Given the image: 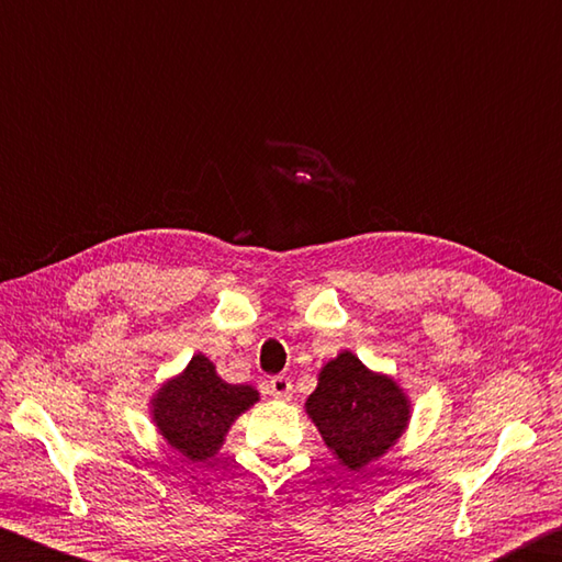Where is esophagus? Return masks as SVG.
<instances>
[{
    "instance_id": "34e87169",
    "label": "esophagus",
    "mask_w": 562,
    "mask_h": 562,
    "mask_svg": "<svg viewBox=\"0 0 562 562\" xmlns=\"http://www.w3.org/2000/svg\"><path fill=\"white\" fill-rule=\"evenodd\" d=\"M269 392H271L273 400H291V395H293L291 380L283 378V375L271 378V380H269Z\"/></svg>"
}]
</instances>
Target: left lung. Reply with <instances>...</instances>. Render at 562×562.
I'll return each mask as SVG.
<instances>
[{
  "label": "left lung",
  "mask_w": 562,
  "mask_h": 562,
  "mask_svg": "<svg viewBox=\"0 0 562 562\" xmlns=\"http://www.w3.org/2000/svg\"><path fill=\"white\" fill-rule=\"evenodd\" d=\"M306 415L333 457L360 471L397 445L409 427L412 405L395 378L370 370L356 352L342 350L321 368Z\"/></svg>",
  "instance_id": "obj_1"
}]
</instances>
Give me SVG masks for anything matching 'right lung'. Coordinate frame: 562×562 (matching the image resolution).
<instances>
[{
  "label": "right lung",
  "instance_id": "obj_1",
  "mask_svg": "<svg viewBox=\"0 0 562 562\" xmlns=\"http://www.w3.org/2000/svg\"><path fill=\"white\" fill-rule=\"evenodd\" d=\"M259 402L251 385H229L214 362L196 352L180 375L162 382L150 400V417L167 445L190 461H204L222 449L226 431Z\"/></svg>",
  "mask_w": 562,
  "mask_h": 562
}]
</instances>
